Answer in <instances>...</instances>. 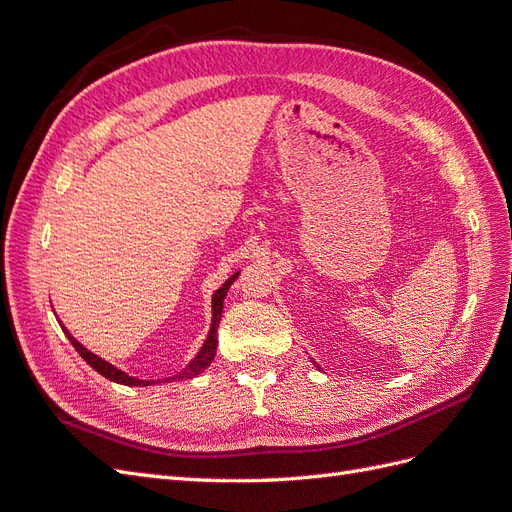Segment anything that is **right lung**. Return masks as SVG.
Masks as SVG:
<instances>
[{
	"mask_svg": "<svg viewBox=\"0 0 512 512\" xmlns=\"http://www.w3.org/2000/svg\"><path fill=\"white\" fill-rule=\"evenodd\" d=\"M239 277V273H235L232 277H228V280L224 282V286L222 288H218L215 290V294H213V322H211V331H209V335H207V339H205V344H203V348H200V352L194 356V361L185 367L183 371H179L177 376H173V378H166L164 382H173V380H183V378H194V376H198L200 371H205L209 365H211V361H213V356H215V348H218V324H220V320H222V309H224V297H226V292H228V288H230V284L235 282ZM64 333L68 335V339H70V344L76 348V352H79L83 359L87 361V365H91L94 367L98 374H102L104 378H108V380H113V382H117V384H126V386H149V384H156V382H149V380H138V378H132V376H128V374H123L121 369H117L115 365H111V363H106V361H102L100 356H96L94 352H89L85 346H81L79 342H76V339L66 331V327H64Z\"/></svg>",
	"mask_w": 512,
	"mask_h": 512,
	"instance_id": "obj_1",
	"label": "right lung"
}]
</instances>
